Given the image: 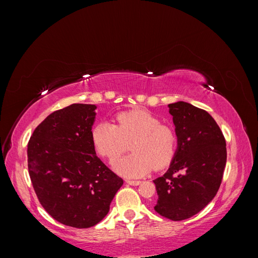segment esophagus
I'll use <instances>...</instances> for the list:
<instances>
[{"label":"esophagus","mask_w":258,"mask_h":258,"mask_svg":"<svg viewBox=\"0 0 258 258\" xmlns=\"http://www.w3.org/2000/svg\"><path fill=\"white\" fill-rule=\"evenodd\" d=\"M126 183L129 185H132V186H137V185L141 184V181H132V179H127Z\"/></svg>","instance_id":"1"}]
</instances>
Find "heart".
I'll use <instances>...</instances> for the list:
<instances>
[{
	"mask_svg": "<svg viewBox=\"0 0 258 258\" xmlns=\"http://www.w3.org/2000/svg\"><path fill=\"white\" fill-rule=\"evenodd\" d=\"M116 124L100 121L91 130V140L96 151L110 162L115 161L128 150L114 165L118 174L136 178L148 174L154 169L167 167L172 161L177 148V135L173 127L161 123L157 117L146 110L120 112L115 116Z\"/></svg>",
	"mask_w": 258,
	"mask_h": 258,
	"instance_id": "b5f03b06",
	"label": "heart"
}]
</instances>
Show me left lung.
<instances>
[{
    "label": "left lung",
    "instance_id": "8db88e82",
    "mask_svg": "<svg viewBox=\"0 0 258 258\" xmlns=\"http://www.w3.org/2000/svg\"><path fill=\"white\" fill-rule=\"evenodd\" d=\"M177 148L167 172L154 179L158 200L155 211L172 221L197 214L220 188L227 160L226 141L205 110L183 101L171 103Z\"/></svg>",
    "mask_w": 258,
    "mask_h": 258
}]
</instances>
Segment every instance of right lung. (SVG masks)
I'll return each mask as SVG.
<instances>
[{"mask_svg": "<svg viewBox=\"0 0 258 258\" xmlns=\"http://www.w3.org/2000/svg\"><path fill=\"white\" fill-rule=\"evenodd\" d=\"M96 108L74 103L51 113L28 143L29 174L38 201L54 220L75 228L102 221L123 184L96 155Z\"/></svg>", "mask_w": 258, "mask_h": 258, "instance_id": "right-lung-1", "label": "right lung"}]
</instances>
